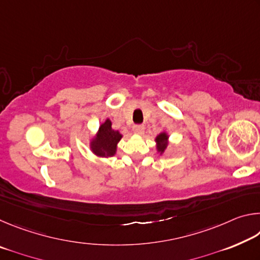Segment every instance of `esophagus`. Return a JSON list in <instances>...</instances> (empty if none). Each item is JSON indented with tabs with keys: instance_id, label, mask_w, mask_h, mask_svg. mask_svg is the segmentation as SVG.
Returning <instances> with one entry per match:
<instances>
[{
	"instance_id": "esophagus-1",
	"label": "esophagus",
	"mask_w": 260,
	"mask_h": 260,
	"mask_svg": "<svg viewBox=\"0 0 260 260\" xmlns=\"http://www.w3.org/2000/svg\"><path fill=\"white\" fill-rule=\"evenodd\" d=\"M133 132H134L135 134H138V135H143V133H144V126H142V125H135L133 127Z\"/></svg>"
}]
</instances>
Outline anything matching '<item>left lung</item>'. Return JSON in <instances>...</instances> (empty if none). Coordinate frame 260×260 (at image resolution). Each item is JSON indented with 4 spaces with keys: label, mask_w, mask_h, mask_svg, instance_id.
<instances>
[{
    "label": "left lung",
    "mask_w": 260,
    "mask_h": 260,
    "mask_svg": "<svg viewBox=\"0 0 260 260\" xmlns=\"http://www.w3.org/2000/svg\"><path fill=\"white\" fill-rule=\"evenodd\" d=\"M169 138L170 135L166 131L160 132L155 138V142H156V150L159 155H164L166 152V149L169 147Z\"/></svg>",
    "instance_id": "8db88e82"
}]
</instances>
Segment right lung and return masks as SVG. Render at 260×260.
I'll return each mask as SVG.
<instances>
[{
    "label": "right lung",
    "instance_id": "1",
    "mask_svg": "<svg viewBox=\"0 0 260 260\" xmlns=\"http://www.w3.org/2000/svg\"><path fill=\"white\" fill-rule=\"evenodd\" d=\"M121 139L122 134L112 128L111 120L107 118L89 139V149L91 153L99 158L112 157L117 153L118 143Z\"/></svg>",
    "mask_w": 260,
    "mask_h": 260
}]
</instances>
